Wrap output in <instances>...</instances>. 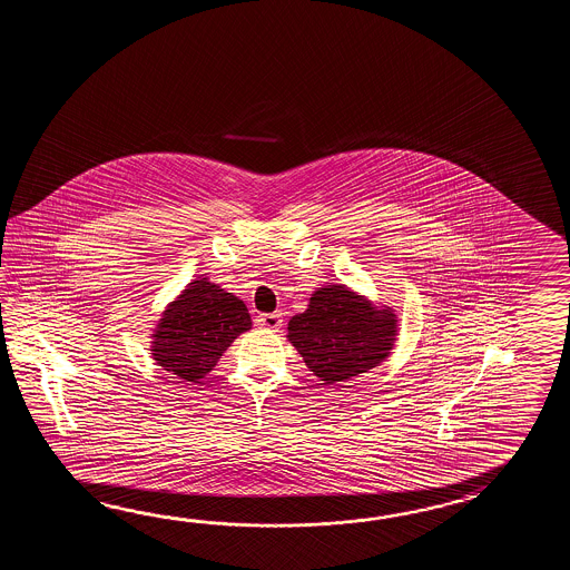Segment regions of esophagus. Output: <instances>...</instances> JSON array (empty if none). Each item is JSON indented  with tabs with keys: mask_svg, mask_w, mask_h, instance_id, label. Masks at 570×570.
Returning <instances> with one entry per match:
<instances>
[{
	"mask_svg": "<svg viewBox=\"0 0 570 570\" xmlns=\"http://www.w3.org/2000/svg\"><path fill=\"white\" fill-rule=\"evenodd\" d=\"M255 324L258 327L271 330V332H279L281 326H283V317H281V314H258Z\"/></svg>",
	"mask_w": 570,
	"mask_h": 570,
	"instance_id": "esophagus-1",
	"label": "esophagus"
}]
</instances>
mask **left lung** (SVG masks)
Masks as SVG:
<instances>
[{
    "mask_svg": "<svg viewBox=\"0 0 570 570\" xmlns=\"http://www.w3.org/2000/svg\"><path fill=\"white\" fill-rule=\"evenodd\" d=\"M287 338L307 368L324 385H334L387 358L397 340V317L346 285H324L303 314L291 317Z\"/></svg>",
    "mask_w": 570,
    "mask_h": 570,
    "instance_id": "obj_1",
    "label": "left lung"
}]
</instances>
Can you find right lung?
Masks as SVG:
<instances>
[{
  "mask_svg": "<svg viewBox=\"0 0 570 570\" xmlns=\"http://www.w3.org/2000/svg\"><path fill=\"white\" fill-rule=\"evenodd\" d=\"M250 326L243 299L206 277L191 281L160 315L150 354L170 375L199 383Z\"/></svg>",
  "mask_w": 570,
  "mask_h": 570,
  "instance_id": "right-lung-1",
  "label": "right lung"
}]
</instances>
